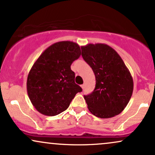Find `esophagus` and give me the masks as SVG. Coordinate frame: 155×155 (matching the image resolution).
Listing matches in <instances>:
<instances>
[{
  "mask_svg": "<svg viewBox=\"0 0 155 155\" xmlns=\"http://www.w3.org/2000/svg\"><path fill=\"white\" fill-rule=\"evenodd\" d=\"M81 87L82 88V89H84V84H81Z\"/></svg>",
  "mask_w": 155,
  "mask_h": 155,
  "instance_id": "obj_1",
  "label": "esophagus"
}]
</instances>
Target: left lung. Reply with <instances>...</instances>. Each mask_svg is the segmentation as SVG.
<instances>
[{
	"mask_svg": "<svg viewBox=\"0 0 155 155\" xmlns=\"http://www.w3.org/2000/svg\"><path fill=\"white\" fill-rule=\"evenodd\" d=\"M81 56L95 76V87L84 95L89 111L99 118L119 114L129 103L133 80L128 68L113 48L105 44L83 46Z\"/></svg>",
	"mask_w": 155,
	"mask_h": 155,
	"instance_id": "8db88e82",
	"label": "left lung"
}]
</instances>
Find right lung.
<instances>
[{"mask_svg": "<svg viewBox=\"0 0 155 155\" xmlns=\"http://www.w3.org/2000/svg\"><path fill=\"white\" fill-rule=\"evenodd\" d=\"M81 55L73 41L53 44L44 51L32 66L27 79V91L35 109L46 116L65 111L82 89L74 81L71 65Z\"/></svg>", "mask_w": 155, "mask_h": 155, "instance_id": "add662e5", "label": "right lung"}]
</instances>
